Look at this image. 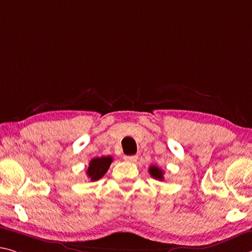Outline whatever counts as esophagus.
I'll return each mask as SVG.
<instances>
[{"instance_id":"34e87169","label":"esophagus","mask_w":252,"mask_h":252,"mask_svg":"<svg viewBox=\"0 0 252 252\" xmlns=\"http://www.w3.org/2000/svg\"><path fill=\"white\" fill-rule=\"evenodd\" d=\"M125 160L126 161H130V162H135L138 160V156H125Z\"/></svg>"}]
</instances>
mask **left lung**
Instances as JSON below:
<instances>
[{
  "instance_id": "obj_1",
  "label": "left lung",
  "mask_w": 252,
  "mask_h": 252,
  "mask_svg": "<svg viewBox=\"0 0 252 252\" xmlns=\"http://www.w3.org/2000/svg\"><path fill=\"white\" fill-rule=\"evenodd\" d=\"M149 174L153 176L155 179H158V181H162L163 179V171L158 168L157 166H150L149 167Z\"/></svg>"
}]
</instances>
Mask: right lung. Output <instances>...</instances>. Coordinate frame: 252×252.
<instances>
[{
    "mask_svg": "<svg viewBox=\"0 0 252 252\" xmlns=\"http://www.w3.org/2000/svg\"><path fill=\"white\" fill-rule=\"evenodd\" d=\"M113 161V158L111 156H103L92 159L90 161V166L86 170V175L91 182L98 181L106 174L107 169L110 168V165Z\"/></svg>",
    "mask_w": 252,
    "mask_h": 252,
    "instance_id": "right-lung-1",
    "label": "right lung"
}]
</instances>
